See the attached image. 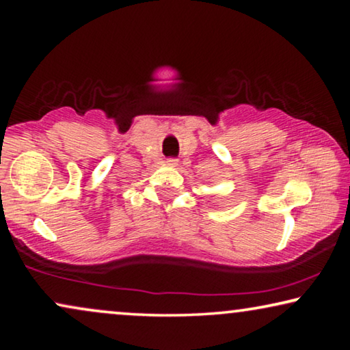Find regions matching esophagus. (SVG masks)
Listing matches in <instances>:
<instances>
[{
	"label": "esophagus",
	"mask_w": 350,
	"mask_h": 350,
	"mask_svg": "<svg viewBox=\"0 0 350 350\" xmlns=\"http://www.w3.org/2000/svg\"><path fill=\"white\" fill-rule=\"evenodd\" d=\"M168 165H176V161H174V159H171V161H168Z\"/></svg>",
	"instance_id": "obj_1"
}]
</instances>
